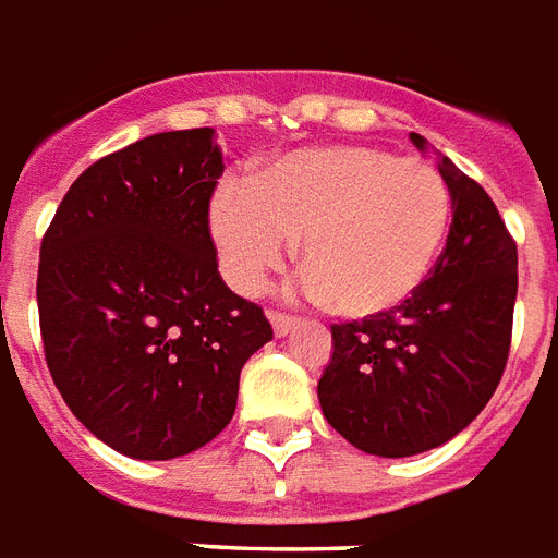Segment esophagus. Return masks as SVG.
I'll list each match as a JSON object with an SVG mask.
<instances>
[{
  "mask_svg": "<svg viewBox=\"0 0 558 558\" xmlns=\"http://www.w3.org/2000/svg\"><path fill=\"white\" fill-rule=\"evenodd\" d=\"M268 319H271V328L278 337L283 333H290L295 325H299V316H292V313H283V311H268Z\"/></svg>",
  "mask_w": 558,
  "mask_h": 558,
  "instance_id": "esophagus-1",
  "label": "esophagus"
}]
</instances>
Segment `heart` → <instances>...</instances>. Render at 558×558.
<instances>
[{
  "label": "heart",
  "mask_w": 558,
  "mask_h": 558,
  "mask_svg": "<svg viewBox=\"0 0 558 558\" xmlns=\"http://www.w3.org/2000/svg\"><path fill=\"white\" fill-rule=\"evenodd\" d=\"M452 195L426 159L363 144L295 150L247 189L225 183L213 236L227 278L257 292L299 239L307 290L342 316H378L411 299L447 239Z\"/></svg>",
  "instance_id": "1"
}]
</instances>
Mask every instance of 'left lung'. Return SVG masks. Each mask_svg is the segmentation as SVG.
<instances>
[{
	"instance_id": "1",
	"label": "left lung",
	"mask_w": 558,
	"mask_h": 558,
	"mask_svg": "<svg viewBox=\"0 0 558 558\" xmlns=\"http://www.w3.org/2000/svg\"><path fill=\"white\" fill-rule=\"evenodd\" d=\"M416 147L423 135L411 132ZM452 225L428 278L378 316L331 325L322 414L352 447L426 452L468 428L497 390L511 349L518 245L482 185L440 156Z\"/></svg>"
}]
</instances>
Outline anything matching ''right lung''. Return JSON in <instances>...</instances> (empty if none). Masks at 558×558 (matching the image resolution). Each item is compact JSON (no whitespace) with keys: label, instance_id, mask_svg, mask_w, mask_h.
Masks as SVG:
<instances>
[{"label":"right lung","instance_id":"1","mask_svg":"<svg viewBox=\"0 0 558 558\" xmlns=\"http://www.w3.org/2000/svg\"><path fill=\"white\" fill-rule=\"evenodd\" d=\"M213 130L147 135L102 156L49 221L37 316L49 375L90 435L168 461L233 420L239 373L271 325L218 275Z\"/></svg>","mask_w":558,"mask_h":558}]
</instances>
